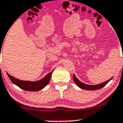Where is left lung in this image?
I'll use <instances>...</instances> for the list:
<instances>
[{"instance_id":"obj_1","label":"left lung","mask_w":123,"mask_h":123,"mask_svg":"<svg viewBox=\"0 0 123 123\" xmlns=\"http://www.w3.org/2000/svg\"><path fill=\"white\" fill-rule=\"evenodd\" d=\"M112 79L111 78L110 80H108V81H105V82L99 84V85H86V84L83 83L81 82L80 81H79V79H77V78L75 76V75H73V80H74V81L75 82V83L76 84L77 86L79 87L80 88L83 89H85V90H98V89H100L101 88H102L103 87L105 86L111 79Z\"/></svg>"}]
</instances>
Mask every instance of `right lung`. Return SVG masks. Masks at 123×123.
Listing matches in <instances>:
<instances>
[{"label":"right lung","instance_id":"1","mask_svg":"<svg viewBox=\"0 0 123 123\" xmlns=\"http://www.w3.org/2000/svg\"><path fill=\"white\" fill-rule=\"evenodd\" d=\"M53 71L50 73H48L44 78L36 81L20 80L19 79H17L16 78L13 77L11 76L8 73H7V75H8L10 80H11V81L14 85H17V86H18L21 89H23L24 90H27V91L35 92L41 90L49 83V81H50V77H51L52 74L53 73Z\"/></svg>","mask_w":123,"mask_h":123}]
</instances>
